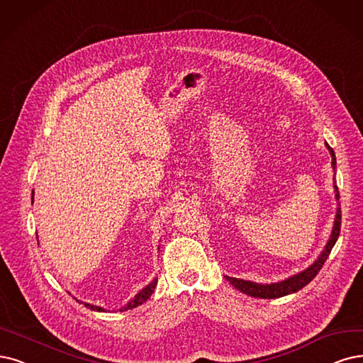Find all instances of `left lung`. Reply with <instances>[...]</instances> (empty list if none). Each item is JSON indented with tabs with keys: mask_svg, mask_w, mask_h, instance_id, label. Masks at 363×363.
Here are the masks:
<instances>
[{
	"mask_svg": "<svg viewBox=\"0 0 363 363\" xmlns=\"http://www.w3.org/2000/svg\"><path fill=\"white\" fill-rule=\"evenodd\" d=\"M328 151L332 157V169L333 172L337 170V158H335V152L332 147L325 143ZM333 190H335V199H337V202L340 200V191H338V186H337V181L333 178ZM340 230H341V208H337V213H335V220H333V227H332V232H330V238L325 245V250L320 252V256L314 260L313 264H310L306 267V269L294 274L283 281H278V283H271V284H262V283H254V281H248V279H240V278H233V277H225L229 283L238 289L239 291H242L248 296L252 298H260V299H277V298H283L287 296V294L291 293H296L298 290L303 289L310 281L320 272L321 267H323L325 262L328 260L329 254L335 245V242L338 240L340 236Z\"/></svg>",
	"mask_w": 363,
	"mask_h": 363,
	"instance_id": "obj_1",
	"label": "left lung"
}]
</instances>
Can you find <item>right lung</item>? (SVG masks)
<instances>
[{"mask_svg":"<svg viewBox=\"0 0 363 363\" xmlns=\"http://www.w3.org/2000/svg\"><path fill=\"white\" fill-rule=\"evenodd\" d=\"M33 200H34V191H33ZM155 287H157V278H154L150 284L147 286H145L136 296H134L131 301H128L123 308H121L119 311H127V310H133V308H136V306H139V305H142L143 302H146L147 299L151 298V294L154 293V290H155ZM80 303H84L86 308H89V310H92V311H101V313H104L106 310L104 308H101V306H97V305H92V303H86V302H80Z\"/></svg>","mask_w":363,"mask_h":363,"instance_id":"right-lung-1","label":"right lung"}]
</instances>
